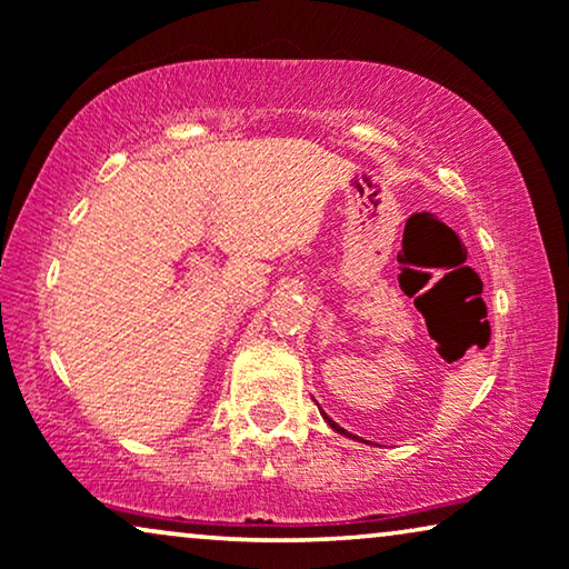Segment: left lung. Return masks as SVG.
<instances>
[{
	"label": "left lung",
	"instance_id": "8db88e82",
	"mask_svg": "<svg viewBox=\"0 0 569 569\" xmlns=\"http://www.w3.org/2000/svg\"><path fill=\"white\" fill-rule=\"evenodd\" d=\"M323 419H326V422H329V427H333V430H337L339 435H347V438H352V435H349L347 430H341V427H339L337 422H333V419H329V417H326V415H323Z\"/></svg>",
	"mask_w": 569,
	"mask_h": 569
}]
</instances>
